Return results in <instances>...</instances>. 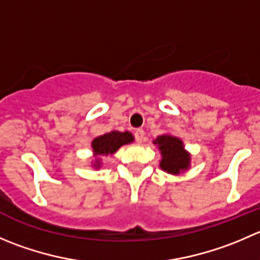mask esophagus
Listing matches in <instances>:
<instances>
[{
  "instance_id": "esophagus-1",
  "label": "esophagus",
  "mask_w": 260,
  "mask_h": 260,
  "mask_svg": "<svg viewBox=\"0 0 260 260\" xmlns=\"http://www.w3.org/2000/svg\"><path fill=\"white\" fill-rule=\"evenodd\" d=\"M135 138L137 142H142L143 138H145V131L138 128V129L135 131Z\"/></svg>"
}]
</instances>
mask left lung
<instances>
[{
  "instance_id": "left-lung-1",
  "label": "left lung",
  "mask_w": 260,
  "mask_h": 260,
  "mask_svg": "<svg viewBox=\"0 0 260 260\" xmlns=\"http://www.w3.org/2000/svg\"><path fill=\"white\" fill-rule=\"evenodd\" d=\"M153 143H157L161 151L160 168L166 173L179 174L180 170L188 169L189 155L184 151L183 143L179 138L171 136H160Z\"/></svg>"
}]
</instances>
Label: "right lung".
I'll list each match as a JSON object with an SVG mask.
<instances>
[{
	"label": "right lung",
	"mask_w": 260,
	"mask_h": 260,
	"mask_svg": "<svg viewBox=\"0 0 260 260\" xmlns=\"http://www.w3.org/2000/svg\"><path fill=\"white\" fill-rule=\"evenodd\" d=\"M133 142V136L129 132H118V131H113L110 133H105V135L100 136V137L95 138L92 141V150L96 156L103 155H112L114 153L120 146L127 145V143ZM95 166L99 168L100 161L99 158L95 162Z\"/></svg>",
	"instance_id": "add662e5"
}]
</instances>
